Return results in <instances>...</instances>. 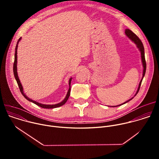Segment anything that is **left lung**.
I'll use <instances>...</instances> for the list:
<instances>
[{
	"label": "left lung",
	"mask_w": 159,
	"mask_h": 159,
	"mask_svg": "<svg viewBox=\"0 0 159 159\" xmlns=\"http://www.w3.org/2000/svg\"><path fill=\"white\" fill-rule=\"evenodd\" d=\"M125 34L126 36L129 39H131L133 43H134V44L137 45V47L138 48V49L139 50V51L140 52V53H141V58H142V65H143V75H142V78L139 83V87H138V89H137V92H136L134 97L137 95L139 91V89H140V85H141V84H142V80L145 76V72H146V61H145V52H144V47H143V43L141 41V40L139 39V38L134 33H133L129 29H126L125 30ZM134 97L131 98V99H129V100L126 101V102L122 103L121 104H120V105H118V106H110V107H117V106H121L126 102H128V101H129L130 100H131Z\"/></svg>",
	"instance_id": "obj_1"
}]
</instances>
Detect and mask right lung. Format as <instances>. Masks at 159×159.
Wrapping results in <instances>:
<instances>
[{
	"mask_svg": "<svg viewBox=\"0 0 159 159\" xmlns=\"http://www.w3.org/2000/svg\"><path fill=\"white\" fill-rule=\"evenodd\" d=\"M21 39V38H20L19 39V40L17 41V43L16 44V49H15V55H14V65H13V72H14V77L17 81V83L18 84V86L19 87V89H20V91L21 93V94L23 95V96L27 99L29 101L31 102H33L34 104L38 105V106L39 107H41L43 108H46V109H52V108H55V107H60L61 106H63L68 100V99H69V96H70V83H71V80H72V77H71L70 79H69V90H68L67 92V94L65 98V99L60 102L59 103H57L56 104H41V103H39L38 102H36V101H34L31 99H30L25 94V92H24V90H23V87H22V85L20 82V80L19 79V77H18V74H17V47H18V43L20 41Z\"/></svg>",
	"mask_w": 159,
	"mask_h": 159,
	"instance_id": "1",
	"label": "right lung"
}]
</instances>
